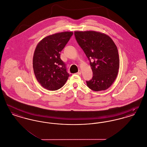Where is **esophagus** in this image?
<instances>
[{"mask_svg": "<svg viewBox=\"0 0 147 147\" xmlns=\"http://www.w3.org/2000/svg\"><path fill=\"white\" fill-rule=\"evenodd\" d=\"M77 74H78V75H80L81 74H82V71L80 70H78V73H77Z\"/></svg>", "mask_w": 147, "mask_h": 147, "instance_id": "esophagus-1", "label": "esophagus"}]
</instances>
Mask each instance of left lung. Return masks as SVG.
I'll return each mask as SVG.
<instances>
[{
	"mask_svg": "<svg viewBox=\"0 0 147 147\" xmlns=\"http://www.w3.org/2000/svg\"><path fill=\"white\" fill-rule=\"evenodd\" d=\"M78 45L88 57L92 78L86 81L93 91L105 90L116 79L119 65L118 49L107 35L94 31H75Z\"/></svg>",
	"mask_w": 147,
	"mask_h": 147,
	"instance_id": "left-lung-1",
	"label": "left lung"
}]
</instances>
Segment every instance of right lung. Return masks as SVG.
Returning <instances> with one entry per match:
<instances>
[{"mask_svg":"<svg viewBox=\"0 0 147 147\" xmlns=\"http://www.w3.org/2000/svg\"><path fill=\"white\" fill-rule=\"evenodd\" d=\"M63 32L49 35L38 43L33 57V68L38 83L49 90H57L66 83L69 74L60 53L73 35Z\"/></svg>","mask_w":147,"mask_h":147,"instance_id":"right-lung-1","label":"right lung"}]
</instances>
